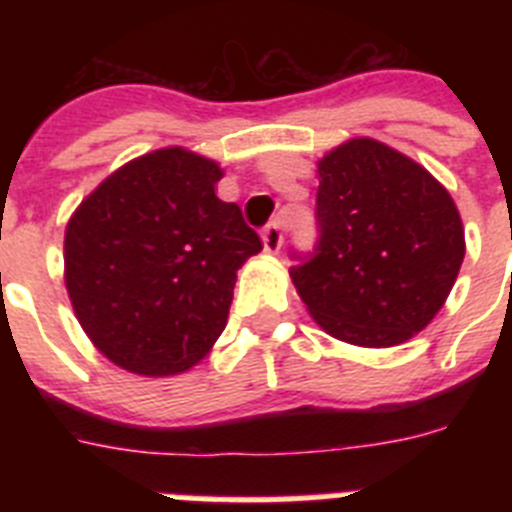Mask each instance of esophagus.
Segmentation results:
<instances>
[{"instance_id": "1", "label": "esophagus", "mask_w": 512, "mask_h": 512, "mask_svg": "<svg viewBox=\"0 0 512 512\" xmlns=\"http://www.w3.org/2000/svg\"><path fill=\"white\" fill-rule=\"evenodd\" d=\"M261 241H264L266 253H279V248H282V241H284L282 223H279V220H274V223L266 225V228L261 230Z\"/></svg>"}]
</instances>
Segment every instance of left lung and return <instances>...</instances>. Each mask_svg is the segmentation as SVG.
I'll list each match as a JSON object with an SVG mask.
<instances>
[{"label":"left lung","instance_id":"obj_1","mask_svg":"<svg viewBox=\"0 0 512 512\" xmlns=\"http://www.w3.org/2000/svg\"><path fill=\"white\" fill-rule=\"evenodd\" d=\"M318 243L289 274L310 315L354 346L408 341L431 323L464 261L451 194L423 166L372 138L318 164Z\"/></svg>","mask_w":512,"mask_h":512}]
</instances>
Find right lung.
<instances>
[{
  "label": "right lung",
  "mask_w": 512,
  "mask_h": 512,
  "mask_svg": "<svg viewBox=\"0 0 512 512\" xmlns=\"http://www.w3.org/2000/svg\"><path fill=\"white\" fill-rule=\"evenodd\" d=\"M220 176L215 161L161 148L107 176L71 217V305L94 346L128 372H184L228 323L235 271L261 238L215 194Z\"/></svg>",
  "instance_id": "add662e5"
}]
</instances>
